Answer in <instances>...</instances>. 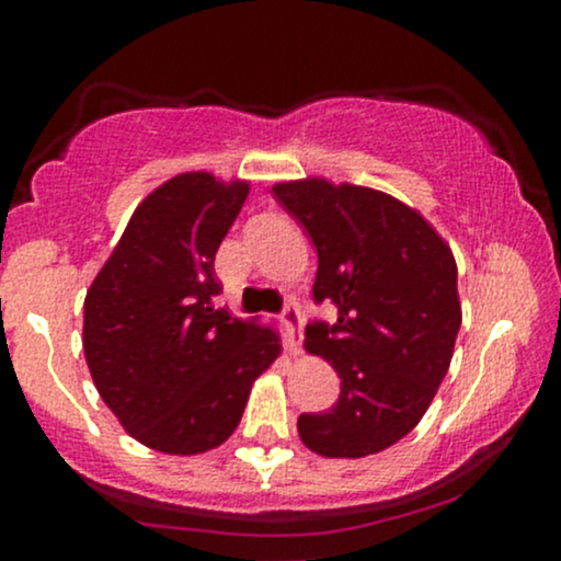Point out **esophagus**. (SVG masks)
<instances>
[{
    "label": "esophagus",
    "instance_id": "34e87169",
    "mask_svg": "<svg viewBox=\"0 0 561 561\" xmlns=\"http://www.w3.org/2000/svg\"><path fill=\"white\" fill-rule=\"evenodd\" d=\"M282 324H285V345L293 356L300 353V343H302V334H300V311L295 306H287L282 311Z\"/></svg>",
    "mask_w": 561,
    "mask_h": 561
}]
</instances>
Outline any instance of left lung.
Returning a JSON list of instances; mask_svg holds the SVG:
<instances>
[{
	"label": "left lung",
	"instance_id": "left-lung-1",
	"mask_svg": "<svg viewBox=\"0 0 561 561\" xmlns=\"http://www.w3.org/2000/svg\"><path fill=\"white\" fill-rule=\"evenodd\" d=\"M272 190L319 253L313 298L337 308L332 327H306V351L332 364L340 398L324 414H300V440L327 459L379 454L420 424L454 358V253L388 192L324 176Z\"/></svg>",
	"mask_w": 561,
	"mask_h": 561
}]
</instances>
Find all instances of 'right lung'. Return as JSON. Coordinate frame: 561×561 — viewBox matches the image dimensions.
I'll return each instance as SVG.
<instances>
[{
	"label": "right lung",
	"instance_id": "1",
	"mask_svg": "<svg viewBox=\"0 0 561 561\" xmlns=\"http://www.w3.org/2000/svg\"><path fill=\"white\" fill-rule=\"evenodd\" d=\"M250 182L186 171L128 218L83 300L94 388L141 446L171 456L218 448L250 388L282 353L279 332L214 306V261Z\"/></svg>",
	"mask_w": 561,
	"mask_h": 561
}]
</instances>
